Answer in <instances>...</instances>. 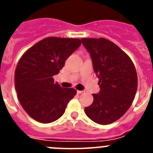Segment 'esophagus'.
I'll list each match as a JSON object with an SVG mask.
<instances>
[{"instance_id": "obj_1", "label": "esophagus", "mask_w": 153, "mask_h": 153, "mask_svg": "<svg viewBox=\"0 0 153 153\" xmlns=\"http://www.w3.org/2000/svg\"><path fill=\"white\" fill-rule=\"evenodd\" d=\"M76 93H77L78 94H80V93H83V90H77V91H76Z\"/></svg>"}]
</instances>
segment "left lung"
Listing matches in <instances>:
<instances>
[{"mask_svg":"<svg viewBox=\"0 0 153 153\" xmlns=\"http://www.w3.org/2000/svg\"><path fill=\"white\" fill-rule=\"evenodd\" d=\"M90 53L100 90L84 109L93 122L107 125L122 117L130 107L137 90L135 66L118 46L105 38H82Z\"/></svg>","mask_w":153,"mask_h":153,"instance_id":"obj_1","label":"left lung"}]
</instances>
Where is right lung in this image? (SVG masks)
Here are the masks:
<instances>
[{
	"mask_svg": "<svg viewBox=\"0 0 153 153\" xmlns=\"http://www.w3.org/2000/svg\"><path fill=\"white\" fill-rule=\"evenodd\" d=\"M81 40L51 36L40 40L24 53L14 75L17 97L27 113L42 123L58 120L76 94L54 83L65 61L81 45Z\"/></svg>",
	"mask_w": 153,
	"mask_h": 153,
	"instance_id": "obj_1",
	"label": "right lung"
}]
</instances>
